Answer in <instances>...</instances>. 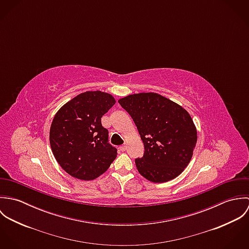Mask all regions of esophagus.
Returning a JSON list of instances; mask_svg holds the SVG:
<instances>
[{
    "mask_svg": "<svg viewBox=\"0 0 249 249\" xmlns=\"http://www.w3.org/2000/svg\"><path fill=\"white\" fill-rule=\"evenodd\" d=\"M120 149H121L122 151H125V150H126V144L121 145V146H120Z\"/></svg>",
    "mask_w": 249,
    "mask_h": 249,
    "instance_id": "obj_1",
    "label": "esophagus"
}]
</instances>
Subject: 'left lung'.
I'll return each instance as SVG.
<instances>
[{
	"label": "left lung",
	"mask_w": 249,
	"mask_h": 249,
	"mask_svg": "<svg viewBox=\"0 0 249 249\" xmlns=\"http://www.w3.org/2000/svg\"><path fill=\"white\" fill-rule=\"evenodd\" d=\"M119 104L133 119L143 142V155L135 159L140 175L155 183L178 177L190 163L197 140L189 113L156 93L130 95Z\"/></svg>",
	"instance_id": "obj_1"
}]
</instances>
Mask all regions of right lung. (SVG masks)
Here are the masks:
<instances>
[{
  "mask_svg": "<svg viewBox=\"0 0 249 249\" xmlns=\"http://www.w3.org/2000/svg\"><path fill=\"white\" fill-rule=\"evenodd\" d=\"M101 91L79 94L55 114L50 130L53 153L61 168L73 178L93 180L110 167L117 148L108 142L102 117L115 105Z\"/></svg>",
  "mask_w": 249,
  "mask_h": 249,
  "instance_id": "obj_1",
  "label": "right lung"
}]
</instances>
